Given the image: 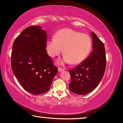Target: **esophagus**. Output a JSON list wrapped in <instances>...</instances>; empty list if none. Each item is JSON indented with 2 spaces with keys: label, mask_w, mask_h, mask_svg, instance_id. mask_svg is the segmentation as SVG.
Here are the masks:
<instances>
[{
  "label": "esophagus",
  "mask_w": 123,
  "mask_h": 123,
  "mask_svg": "<svg viewBox=\"0 0 123 123\" xmlns=\"http://www.w3.org/2000/svg\"><path fill=\"white\" fill-rule=\"evenodd\" d=\"M63 70H64V69H63V68H60V67L58 68V71H59V72H61V71H62Z\"/></svg>",
  "instance_id": "1"
}]
</instances>
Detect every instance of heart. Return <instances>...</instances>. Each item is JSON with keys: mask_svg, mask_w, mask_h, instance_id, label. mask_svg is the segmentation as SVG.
I'll use <instances>...</instances> for the list:
<instances>
[{"mask_svg": "<svg viewBox=\"0 0 123 123\" xmlns=\"http://www.w3.org/2000/svg\"><path fill=\"white\" fill-rule=\"evenodd\" d=\"M92 41L88 35L71 29H63L51 37L46 43V50L51 57L59 55L62 52L64 55L59 63H81L90 53Z\"/></svg>", "mask_w": 123, "mask_h": 123, "instance_id": "b5f03b06", "label": "heart"}]
</instances>
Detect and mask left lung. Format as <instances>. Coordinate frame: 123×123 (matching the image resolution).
<instances>
[{"mask_svg":"<svg viewBox=\"0 0 123 123\" xmlns=\"http://www.w3.org/2000/svg\"><path fill=\"white\" fill-rule=\"evenodd\" d=\"M92 37V52L77 66L69 71L71 82L69 90L77 95H86L92 91L103 77L106 67L105 49L103 42L94 32Z\"/></svg>","mask_w":123,"mask_h":123,"instance_id":"left-lung-1","label":"left lung"}]
</instances>
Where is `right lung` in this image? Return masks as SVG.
Returning a JSON list of instances; mask_svg holds the SVG:
<instances>
[{
	"mask_svg": "<svg viewBox=\"0 0 123 123\" xmlns=\"http://www.w3.org/2000/svg\"><path fill=\"white\" fill-rule=\"evenodd\" d=\"M47 38L41 26H32L20 33L12 47L13 73L25 90L35 95L49 90L58 72L47 53Z\"/></svg>",
	"mask_w": 123,
	"mask_h": 123,
	"instance_id": "obj_1",
	"label": "right lung"
}]
</instances>
